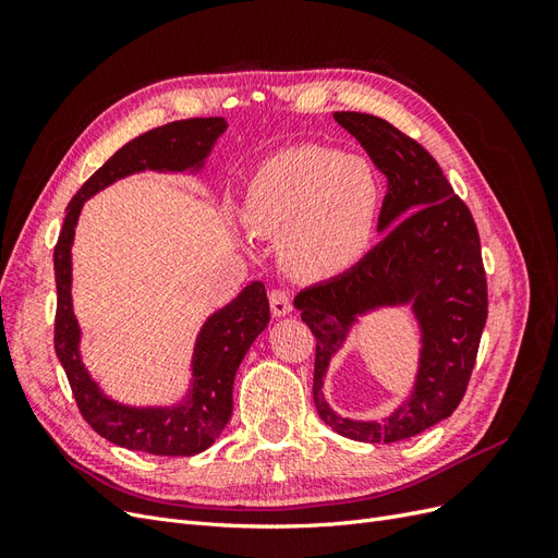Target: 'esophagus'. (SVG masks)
I'll use <instances>...</instances> for the list:
<instances>
[{
  "label": "esophagus",
  "instance_id": "34e87169",
  "mask_svg": "<svg viewBox=\"0 0 558 558\" xmlns=\"http://www.w3.org/2000/svg\"><path fill=\"white\" fill-rule=\"evenodd\" d=\"M269 310H272L275 316H286L293 310L291 295L286 293L283 289H272V291H269Z\"/></svg>",
  "mask_w": 558,
  "mask_h": 558
}]
</instances>
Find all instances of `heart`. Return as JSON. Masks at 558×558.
<instances>
[{
  "label": "heart",
  "instance_id": "1",
  "mask_svg": "<svg viewBox=\"0 0 558 558\" xmlns=\"http://www.w3.org/2000/svg\"><path fill=\"white\" fill-rule=\"evenodd\" d=\"M379 185L373 167L337 148L298 146L267 160L248 193L258 232H289L286 253L310 277L356 265L373 242Z\"/></svg>",
  "mask_w": 558,
  "mask_h": 558
}]
</instances>
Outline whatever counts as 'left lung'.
<instances>
[{"mask_svg": "<svg viewBox=\"0 0 558 558\" xmlns=\"http://www.w3.org/2000/svg\"><path fill=\"white\" fill-rule=\"evenodd\" d=\"M386 174L379 211L384 240L347 272L295 295L302 320L316 337L314 404L318 416L356 442H400L453 414L477 361L486 324V272L480 232L428 150L384 118L335 111ZM412 304L422 326V361L413 398L381 422L337 417L323 392L331 353L361 313Z\"/></svg>", "mask_w": 558, "mask_h": 558, "instance_id": "8db88e82", "label": "left lung"}]
</instances>
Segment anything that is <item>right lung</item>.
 Returning a JSON list of instances; mask_svg holds the SVG:
<instances>
[{
  "instance_id": "add662e5",
  "label": "right lung",
  "mask_w": 558,
  "mask_h": 558,
  "mask_svg": "<svg viewBox=\"0 0 558 558\" xmlns=\"http://www.w3.org/2000/svg\"><path fill=\"white\" fill-rule=\"evenodd\" d=\"M226 128L223 118H189L148 130L118 148L66 205L53 251L58 286L53 344L81 416L118 447L156 456H193L211 447L232 414L234 373L269 324V302L265 286L251 281L230 305L207 318L195 342L193 388L177 408H125L109 400L78 356L81 330L72 312V242L81 207L97 191L134 172L199 170Z\"/></svg>"
}]
</instances>
